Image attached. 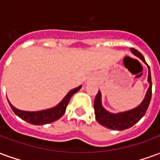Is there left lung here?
<instances>
[{
    "label": "left lung",
    "mask_w": 160,
    "mask_h": 160,
    "mask_svg": "<svg viewBox=\"0 0 160 160\" xmlns=\"http://www.w3.org/2000/svg\"><path fill=\"white\" fill-rule=\"evenodd\" d=\"M131 52L134 56L139 57L143 62L148 65V63L145 61L144 56L138 51L137 49H130ZM148 81L149 83L147 93L145 96L144 99L142 100L141 104L137 107L134 108L129 111H123V112H118V113H111L110 111H106L103 105H102V99H101V92L98 91L97 96L94 99V113L96 116V120L98 122H99L101 125L108 128L112 130H124L129 128L133 125L138 122L141 118L144 117V115L147 112L150 101L152 98V79L150 68L148 65Z\"/></svg>",
    "instance_id": "left-lung-1"
}]
</instances>
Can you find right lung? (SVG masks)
<instances>
[{
	"label": "right lung",
	"mask_w": 160,
	"mask_h": 160,
	"mask_svg": "<svg viewBox=\"0 0 160 160\" xmlns=\"http://www.w3.org/2000/svg\"><path fill=\"white\" fill-rule=\"evenodd\" d=\"M82 86L74 88L73 90L69 91L66 96L64 97L62 100L60 102L59 104L56 105L55 107L47 109V110H42V111H21L15 108L12 105L8 100V103L10 106L12 108V111L17 115L19 118H20L22 120L26 121L29 123L34 124V125H44V124L50 123L55 121L58 120L63 116V114L66 111L67 106L69 103L70 98L73 94L77 92L80 90Z\"/></svg>",
	"instance_id": "1"
}]
</instances>
